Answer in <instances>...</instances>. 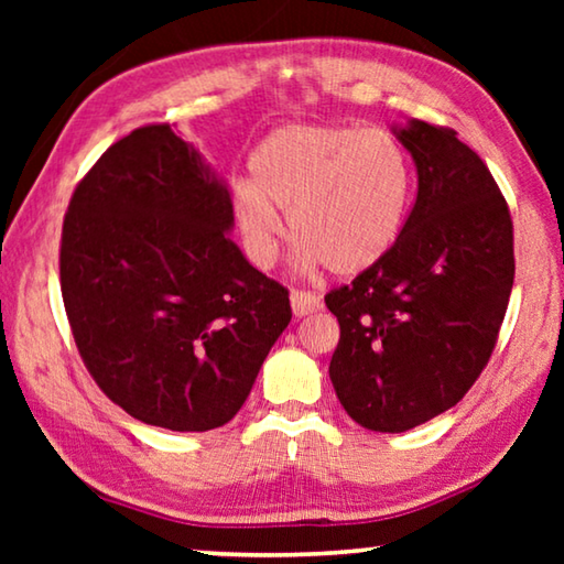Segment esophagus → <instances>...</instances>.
Segmentation results:
<instances>
[{"label":"esophagus","instance_id":"34e87169","mask_svg":"<svg viewBox=\"0 0 564 564\" xmlns=\"http://www.w3.org/2000/svg\"><path fill=\"white\" fill-rule=\"evenodd\" d=\"M321 295L316 293H305V291H291V308L295 318H305L311 313L321 311Z\"/></svg>","mask_w":564,"mask_h":564}]
</instances>
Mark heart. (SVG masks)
I'll list each match as a JSON object with an SVG mask.
<instances>
[{
    "mask_svg": "<svg viewBox=\"0 0 564 564\" xmlns=\"http://www.w3.org/2000/svg\"><path fill=\"white\" fill-rule=\"evenodd\" d=\"M238 181L231 212L256 269L279 259L289 214L295 263L336 275L373 269L395 246L410 202V164L383 129L291 123L265 137Z\"/></svg>",
    "mask_w": 564,
    "mask_h": 564,
    "instance_id": "obj_1",
    "label": "heart"
}]
</instances>
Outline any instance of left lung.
<instances>
[{
	"mask_svg": "<svg viewBox=\"0 0 564 564\" xmlns=\"http://www.w3.org/2000/svg\"><path fill=\"white\" fill-rule=\"evenodd\" d=\"M390 131L413 159L417 196L383 259L326 295L340 323L328 373L358 425L405 433L451 410L488 366L514 256L508 204L482 159L420 119Z\"/></svg>",
	"mask_w": 564,
	"mask_h": 564,
	"instance_id": "left-lung-1",
	"label": "left lung"
}]
</instances>
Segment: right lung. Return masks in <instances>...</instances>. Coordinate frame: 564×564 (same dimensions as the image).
<instances>
[{"mask_svg": "<svg viewBox=\"0 0 564 564\" xmlns=\"http://www.w3.org/2000/svg\"><path fill=\"white\" fill-rule=\"evenodd\" d=\"M224 176L169 123L131 131L76 186L62 299L89 373L147 425H226L291 323L289 291L234 243Z\"/></svg>", "mask_w": 564, "mask_h": 564, "instance_id": "1", "label": "right lung"}]
</instances>
